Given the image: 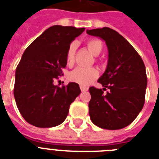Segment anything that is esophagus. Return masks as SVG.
<instances>
[{"mask_svg": "<svg viewBox=\"0 0 159 159\" xmlns=\"http://www.w3.org/2000/svg\"><path fill=\"white\" fill-rule=\"evenodd\" d=\"M80 89L82 92H86L88 90V87H85V86H80Z\"/></svg>", "mask_w": 159, "mask_h": 159, "instance_id": "obj_1", "label": "esophagus"}]
</instances>
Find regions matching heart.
Here are the masks:
<instances>
[{
  "label": "heart",
  "mask_w": 159,
  "mask_h": 159,
  "mask_svg": "<svg viewBox=\"0 0 159 159\" xmlns=\"http://www.w3.org/2000/svg\"><path fill=\"white\" fill-rule=\"evenodd\" d=\"M87 48L95 56H97L101 53L103 48L102 41L99 39H90L87 42ZM75 50L76 44L74 43H71L66 52V62L67 65H72L74 62ZM99 76V71L96 67H78L70 72L68 75V79L72 82L77 84L85 86L90 84Z\"/></svg>",
  "instance_id": "obj_1"
}]
</instances>
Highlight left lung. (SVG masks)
Wrapping results in <instances>:
<instances>
[{"label": "left lung", "instance_id": "obj_1", "mask_svg": "<svg viewBox=\"0 0 159 159\" xmlns=\"http://www.w3.org/2000/svg\"><path fill=\"white\" fill-rule=\"evenodd\" d=\"M87 33L102 39L108 48L107 67L98 79L104 88H89L91 120L106 129L125 128L134 120L144 105L148 82L144 63L133 46L112 29L87 30ZM106 88L109 92L104 95Z\"/></svg>", "mask_w": 159, "mask_h": 159}]
</instances>
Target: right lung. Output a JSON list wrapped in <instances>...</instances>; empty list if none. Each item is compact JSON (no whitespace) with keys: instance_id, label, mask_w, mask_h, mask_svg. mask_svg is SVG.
Returning a JSON list of instances; mask_svg holds the SVG:
<instances>
[{"instance_id":"1","label":"right lung","mask_w":159,"mask_h":159,"mask_svg":"<svg viewBox=\"0 0 159 159\" xmlns=\"http://www.w3.org/2000/svg\"><path fill=\"white\" fill-rule=\"evenodd\" d=\"M85 28L53 25L47 29L24 52L16 70L14 97L21 116L29 124L50 128L67 118L69 106L81 93L79 85L58 87L70 43Z\"/></svg>"}]
</instances>
